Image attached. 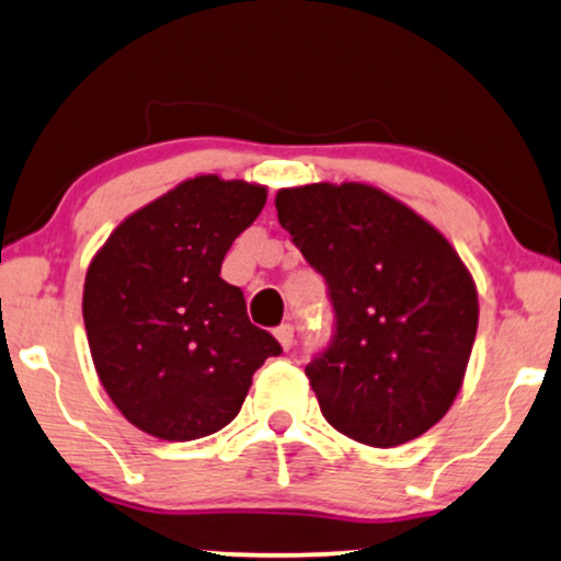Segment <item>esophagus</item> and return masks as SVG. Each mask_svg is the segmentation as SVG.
Returning <instances> with one entry per match:
<instances>
[{
  "mask_svg": "<svg viewBox=\"0 0 561 561\" xmlns=\"http://www.w3.org/2000/svg\"><path fill=\"white\" fill-rule=\"evenodd\" d=\"M274 336L279 339L282 350H293V344H295V325H293V323H282V325H276Z\"/></svg>",
  "mask_w": 561,
  "mask_h": 561,
  "instance_id": "1",
  "label": "esophagus"
}]
</instances>
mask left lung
Returning <instances> with one entry per match:
<instances>
[{
  "mask_svg": "<svg viewBox=\"0 0 561 561\" xmlns=\"http://www.w3.org/2000/svg\"><path fill=\"white\" fill-rule=\"evenodd\" d=\"M274 204L329 287L333 336L305 367L325 422L373 448L424 435L477 339L469 268L427 219L365 183L282 188Z\"/></svg>",
  "mask_w": 561,
  "mask_h": 561,
  "instance_id": "obj_1",
  "label": "left lung"
}]
</instances>
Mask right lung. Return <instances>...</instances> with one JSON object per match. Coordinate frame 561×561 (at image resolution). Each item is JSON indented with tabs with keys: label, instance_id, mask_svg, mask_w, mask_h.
Segmentation results:
<instances>
[{
	"label": "right lung",
	"instance_id": "add662e5",
	"mask_svg": "<svg viewBox=\"0 0 561 561\" xmlns=\"http://www.w3.org/2000/svg\"><path fill=\"white\" fill-rule=\"evenodd\" d=\"M266 188L198 175L126 217L84 276L82 316L105 393L147 435L186 443L222 430L253 373L282 354L219 276Z\"/></svg>",
	"mask_w": 561,
	"mask_h": 561
}]
</instances>
